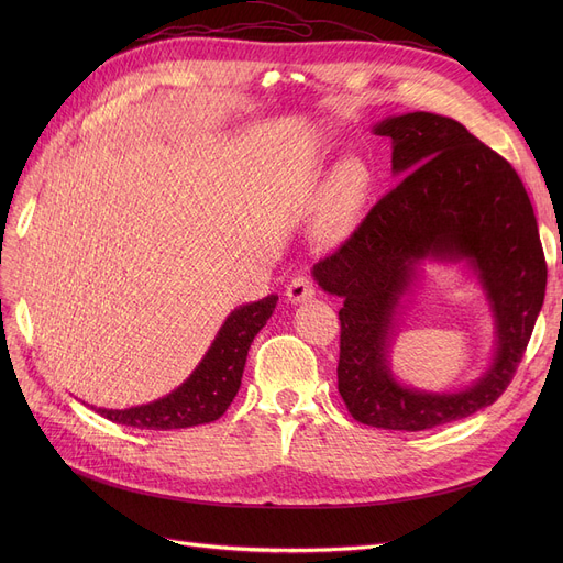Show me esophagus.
<instances>
[{
    "label": "esophagus",
    "mask_w": 563,
    "mask_h": 563,
    "mask_svg": "<svg viewBox=\"0 0 563 563\" xmlns=\"http://www.w3.org/2000/svg\"><path fill=\"white\" fill-rule=\"evenodd\" d=\"M312 297H314V285H312V280H310L308 276L291 278L289 285H287V289H285V299H287L289 303H294V306L306 303V301H310Z\"/></svg>",
    "instance_id": "esophagus-1"
}]
</instances>
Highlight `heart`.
<instances>
[{
    "mask_svg": "<svg viewBox=\"0 0 563 563\" xmlns=\"http://www.w3.org/2000/svg\"><path fill=\"white\" fill-rule=\"evenodd\" d=\"M358 177H361L358 166L353 164V162H346L338 170V185H340L342 191H351V189L358 187Z\"/></svg>",
    "mask_w": 563,
    "mask_h": 563,
    "instance_id": "heart-1",
    "label": "heart"
}]
</instances>
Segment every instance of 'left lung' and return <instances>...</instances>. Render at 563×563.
<instances>
[{"label": "left lung", "mask_w": 563, "mask_h": 563, "mask_svg": "<svg viewBox=\"0 0 563 563\" xmlns=\"http://www.w3.org/2000/svg\"><path fill=\"white\" fill-rule=\"evenodd\" d=\"M372 132L393 141V175L401 180L312 276L344 299L338 390L353 420L424 431L470 418L507 390L541 312L548 269L518 173L461 123L412 111L383 118ZM427 261L461 263L494 317V356L461 391L408 387L389 365Z\"/></svg>", "instance_id": "left-lung-1"}]
</instances>
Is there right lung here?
<instances>
[{
	"mask_svg": "<svg viewBox=\"0 0 563 563\" xmlns=\"http://www.w3.org/2000/svg\"><path fill=\"white\" fill-rule=\"evenodd\" d=\"M276 294L234 308L196 369L166 397L132 408H96L102 418L134 429L170 431L219 420L242 386L251 342L274 314Z\"/></svg>",
	"mask_w": 563,
	"mask_h": 563,
	"instance_id": "right-lung-1",
	"label": "right lung"
}]
</instances>
